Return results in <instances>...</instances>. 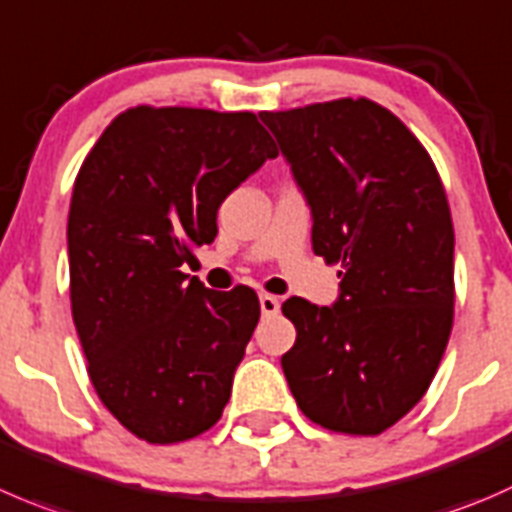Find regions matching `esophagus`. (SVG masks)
<instances>
[{"instance_id": "esophagus-1", "label": "esophagus", "mask_w": 512, "mask_h": 512, "mask_svg": "<svg viewBox=\"0 0 512 512\" xmlns=\"http://www.w3.org/2000/svg\"><path fill=\"white\" fill-rule=\"evenodd\" d=\"M260 310H262V315H265V317L277 315V312H280V300H277L275 295H267V292H262V295H260Z\"/></svg>"}]
</instances>
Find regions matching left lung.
<instances>
[{
    "label": "left lung",
    "instance_id": "8db88e82",
    "mask_svg": "<svg viewBox=\"0 0 512 512\" xmlns=\"http://www.w3.org/2000/svg\"><path fill=\"white\" fill-rule=\"evenodd\" d=\"M312 212V250L342 262L340 297L282 305V355L312 423L380 435L430 388L453 327V220L418 137L370 99L260 112Z\"/></svg>",
    "mask_w": 512,
    "mask_h": 512
}]
</instances>
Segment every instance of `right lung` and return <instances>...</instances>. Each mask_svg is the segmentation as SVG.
Segmentation results:
<instances>
[{
	"label": "right lung",
	"instance_id": "right-lung-1",
	"mask_svg": "<svg viewBox=\"0 0 512 512\" xmlns=\"http://www.w3.org/2000/svg\"><path fill=\"white\" fill-rule=\"evenodd\" d=\"M277 147L252 112L132 107L74 180L69 297L104 408L170 445L220 420L260 320L255 290L215 292L182 265L217 235V210Z\"/></svg>",
	"mask_w": 512,
	"mask_h": 512
}]
</instances>
